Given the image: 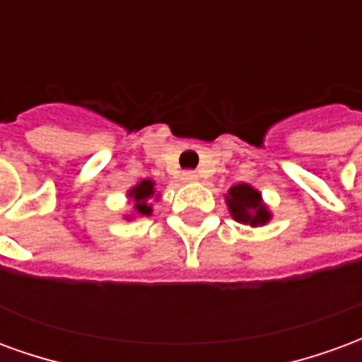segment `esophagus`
Here are the masks:
<instances>
[{
	"label": "esophagus",
	"instance_id": "1",
	"mask_svg": "<svg viewBox=\"0 0 362 362\" xmlns=\"http://www.w3.org/2000/svg\"><path fill=\"white\" fill-rule=\"evenodd\" d=\"M182 182H196L199 176H197L196 170H184V173L180 174Z\"/></svg>",
	"mask_w": 362,
	"mask_h": 362
}]
</instances>
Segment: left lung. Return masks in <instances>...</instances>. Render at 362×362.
Masks as SVG:
<instances>
[{"label":"left lung","mask_w":362,"mask_h":362,"mask_svg":"<svg viewBox=\"0 0 362 362\" xmlns=\"http://www.w3.org/2000/svg\"><path fill=\"white\" fill-rule=\"evenodd\" d=\"M230 215L240 223H248L252 227H258L269 221V211L262 204V197L248 184L233 186L227 197Z\"/></svg>","instance_id":"8db88e82"}]
</instances>
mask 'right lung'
Here are the masks:
<instances>
[{
  "label": "right lung",
  "instance_id": "add662e5",
  "mask_svg": "<svg viewBox=\"0 0 362 362\" xmlns=\"http://www.w3.org/2000/svg\"><path fill=\"white\" fill-rule=\"evenodd\" d=\"M153 194H155V192H153V182L151 180H143L141 184H137V186L129 192V196L134 197L137 213H141V215H151V205H147V199H149Z\"/></svg>",
  "mask_w": 362,
  "mask_h": 362
}]
</instances>
